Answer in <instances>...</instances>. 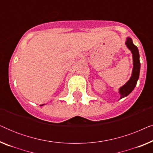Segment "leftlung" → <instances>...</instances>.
I'll use <instances>...</instances> for the list:
<instances>
[{
	"mask_svg": "<svg viewBox=\"0 0 153 153\" xmlns=\"http://www.w3.org/2000/svg\"><path fill=\"white\" fill-rule=\"evenodd\" d=\"M125 44H126L128 49L132 53L134 67L132 70V74H131L130 79L119 89V93H120L121 95L120 99L128 95L135 88L139 77L140 68H141V63H140L139 60V53L137 47L134 45L132 42V39L130 37H128L127 39Z\"/></svg>",
	"mask_w": 153,
	"mask_h": 153,
	"instance_id": "left-lung-1",
	"label": "left lung"
}]
</instances>
